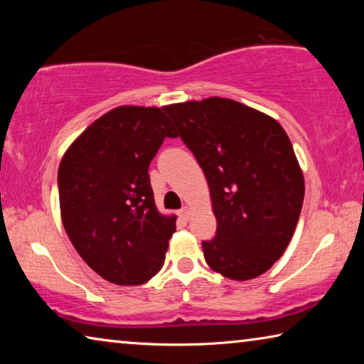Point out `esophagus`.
Wrapping results in <instances>:
<instances>
[{
	"instance_id": "obj_1",
	"label": "esophagus",
	"mask_w": 364,
	"mask_h": 364,
	"mask_svg": "<svg viewBox=\"0 0 364 364\" xmlns=\"http://www.w3.org/2000/svg\"><path fill=\"white\" fill-rule=\"evenodd\" d=\"M180 217L183 218V220H189V217H191V207H188V205H184L181 210H180Z\"/></svg>"
}]
</instances>
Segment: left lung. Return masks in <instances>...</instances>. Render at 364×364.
Returning <instances> with one entry per match:
<instances>
[{"mask_svg":"<svg viewBox=\"0 0 364 364\" xmlns=\"http://www.w3.org/2000/svg\"><path fill=\"white\" fill-rule=\"evenodd\" d=\"M165 112L204 170L217 236L202 242L208 267L236 281L273 267L294 236L305 181L278 122L226 97L171 104Z\"/></svg>","mask_w":364,"mask_h":364,"instance_id":"1","label":"left lung"}]
</instances>
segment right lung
<instances>
[{
	"mask_svg": "<svg viewBox=\"0 0 364 364\" xmlns=\"http://www.w3.org/2000/svg\"><path fill=\"white\" fill-rule=\"evenodd\" d=\"M176 136L165 107L120 106L91 123L60 160L65 232L109 282L139 286L162 268L176 217L157 210L147 170L164 139Z\"/></svg>",
	"mask_w": 364,
	"mask_h": 364,
	"instance_id": "add662e5",
	"label": "right lung"
}]
</instances>
